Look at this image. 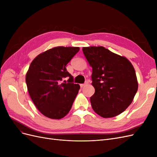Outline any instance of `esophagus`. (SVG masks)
Here are the masks:
<instances>
[{"label":"esophagus","mask_w":157,"mask_h":157,"mask_svg":"<svg viewBox=\"0 0 157 157\" xmlns=\"http://www.w3.org/2000/svg\"><path fill=\"white\" fill-rule=\"evenodd\" d=\"M88 84V81H86L84 84H80V87L82 88V87H84V86H86V85H87Z\"/></svg>","instance_id":"34e87169"}]
</instances>
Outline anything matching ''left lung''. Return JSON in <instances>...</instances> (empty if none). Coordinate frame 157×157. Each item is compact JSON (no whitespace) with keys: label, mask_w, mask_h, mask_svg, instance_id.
I'll return each instance as SVG.
<instances>
[{"label":"left lung","mask_w":157,"mask_h":157,"mask_svg":"<svg viewBox=\"0 0 157 157\" xmlns=\"http://www.w3.org/2000/svg\"><path fill=\"white\" fill-rule=\"evenodd\" d=\"M92 67V107L103 118L116 117L132 103L138 88L135 69L130 61L103 46L82 48Z\"/></svg>","instance_id":"obj_1"}]
</instances>
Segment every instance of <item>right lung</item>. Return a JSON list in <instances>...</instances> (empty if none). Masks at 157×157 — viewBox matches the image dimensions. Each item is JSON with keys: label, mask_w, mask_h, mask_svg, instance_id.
I'll return each instance as SVG.
<instances>
[{"label": "right lung", "mask_w": 157, "mask_h": 157, "mask_svg": "<svg viewBox=\"0 0 157 157\" xmlns=\"http://www.w3.org/2000/svg\"><path fill=\"white\" fill-rule=\"evenodd\" d=\"M78 47L58 46L38 55L26 74L28 92L42 115L60 119L71 110L80 89L66 65L79 51ZM69 77L68 83H61Z\"/></svg>", "instance_id": "1"}]
</instances>
